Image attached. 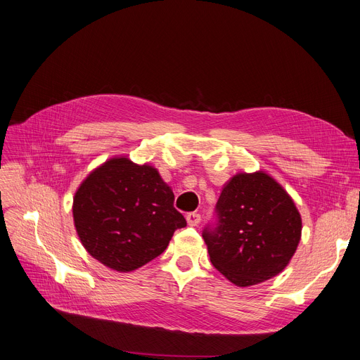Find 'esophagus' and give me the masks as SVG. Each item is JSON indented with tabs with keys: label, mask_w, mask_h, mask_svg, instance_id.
Segmentation results:
<instances>
[{
	"label": "esophagus",
	"mask_w": 360,
	"mask_h": 360,
	"mask_svg": "<svg viewBox=\"0 0 360 360\" xmlns=\"http://www.w3.org/2000/svg\"><path fill=\"white\" fill-rule=\"evenodd\" d=\"M186 219L190 226H198L200 222V215L198 212H190L186 215Z\"/></svg>",
	"instance_id": "34e87169"
}]
</instances>
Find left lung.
Listing matches in <instances>:
<instances>
[{
    "label": "left lung",
    "instance_id": "obj_1",
    "mask_svg": "<svg viewBox=\"0 0 360 360\" xmlns=\"http://www.w3.org/2000/svg\"><path fill=\"white\" fill-rule=\"evenodd\" d=\"M218 226L205 229L212 264L236 286L269 281L289 264L302 234V219L286 190L264 172L238 173L222 187Z\"/></svg>",
    "mask_w": 360,
    "mask_h": 360
}]
</instances>
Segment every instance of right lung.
<instances>
[{
  "instance_id": "1",
  "label": "right lung",
  "mask_w": 360,
  "mask_h": 360,
  "mask_svg": "<svg viewBox=\"0 0 360 360\" xmlns=\"http://www.w3.org/2000/svg\"><path fill=\"white\" fill-rule=\"evenodd\" d=\"M174 193L150 164L109 158L81 181L72 202L78 238L89 255L116 271L158 257L174 231L186 226Z\"/></svg>"
}]
</instances>
